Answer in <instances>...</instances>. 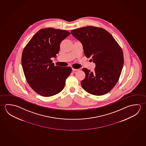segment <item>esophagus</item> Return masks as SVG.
<instances>
[{
	"label": "esophagus",
	"instance_id": "1",
	"mask_svg": "<svg viewBox=\"0 0 146 146\" xmlns=\"http://www.w3.org/2000/svg\"><path fill=\"white\" fill-rule=\"evenodd\" d=\"M72 71H77V70H79V69H76V68H72Z\"/></svg>",
	"mask_w": 146,
	"mask_h": 146
}]
</instances>
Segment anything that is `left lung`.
Returning <instances> with one entry per match:
<instances>
[{
  "label": "left lung",
  "instance_id": "1",
  "mask_svg": "<svg viewBox=\"0 0 146 146\" xmlns=\"http://www.w3.org/2000/svg\"><path fill=\"white\" fill-rule=\"evenodd\" d=\"M71 33L82 43L85 56L92 57L96 64L94 72L82 69L85 74L81 82L83 88L95 96L106 94L116 85L121 74L124 64L121 47L101 27L88 26L72 30Z\"/></svg>",
  "mask_w": 146,
  "mask_h": 146
}]
</instances>
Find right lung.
<instances>
[{
  "label": "right lung",
  "instance_id": "1",
  "mask_svg": "<svg viewBox=\"0 0 146 146\" xmlns=\"http://www.w3.org/2000/svg\"><path fill=\"white\" fill-rule=\"evenodd\" d=\"M70 34L65 30L42 29L24 48L21 63L25 77L38 94L45 97L52 96L64 88L72 68L54 66L50 58L56 57L61 42Z\"/></svg>",
  "mask_w": 146,
  "mask_h": 146
}]
</instances>
